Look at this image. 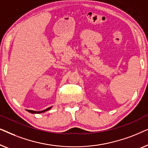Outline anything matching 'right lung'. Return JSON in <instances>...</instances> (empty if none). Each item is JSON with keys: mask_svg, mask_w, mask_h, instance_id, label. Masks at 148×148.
<instances>
[{"mask_svg": "<svg viewBox=\"0 0 148 148\" xmlns=\"http://www.w3.org/2000/svg\"><path fill=\"white\" fill-rule=\"evenodd\" d=\"M51 108H52V106L49 107V108H46V109H45V110H42V111H34V110H27V111H28V112H30V113H32V114H38V113H42V112H46V111L50 110V109Z\"/></svg>", "mask_w": 148, "mask_h": 148, "instance_id": "1", "label": "right lung"}]
</instances>
